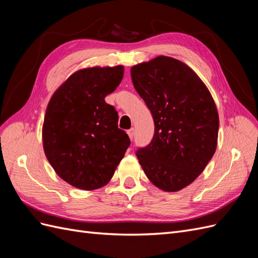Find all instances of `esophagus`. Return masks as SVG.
<instances>
[{
	"instance_id": "obj_1",
	"label": "esophagus",
	"mask_w": 258,
	"mask_h": 258,
	"mask_svg": "<svg viewBox=\"0 0 258 258\" xmlns=\"http://www.w3.org/2000/svg\"><path fill=\"white\" fill-rule=\"evenodd\" d=\"M127 134H128L129 138H130V140H132V139H134V137H135V129H134V128L129 129V130L127 131Z\"/></svg>"
}]
</instances>
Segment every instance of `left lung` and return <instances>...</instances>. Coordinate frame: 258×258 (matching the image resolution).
Returning <instances> with one entry per match:
<instances>
[{"label": "left lung", "mask_w": 258, "mask_h": 258, "mask_svg": "<svg viewBox=\"0 0 258 258\" xmlns=\"http://www.w3.org/2000/svg\"><path fill=\"white\" fill-rule=\"evenodd\" d=\"M131 79L155 122L152 142L137 151L140 165L156 187L181 190L216 151L220 118L214 100L188 66L171 57L134 66Z\"/></svg>", "instance_id": "obj_1"}]
</instances>
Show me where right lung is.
I'll list each match as a JSON object with an SVG mask.
<instances>
[{"mask_svg":"<svg viewBox=\"0 0 258 258\" xmlns=\"http://www.w3.org/2000/svg\"><path fill=\"white\" fill-rule=\"evenodd\" d=\"M122 76V66L82 69L49 100L42 130L44 152L54 172L76 188L106 185L130 145L117 124L118 113L104 100Z\"/></svg>","mask_w":258,"mask_h":258,"instance_id":"obj_1","label":"right lung"}]
</instances>
